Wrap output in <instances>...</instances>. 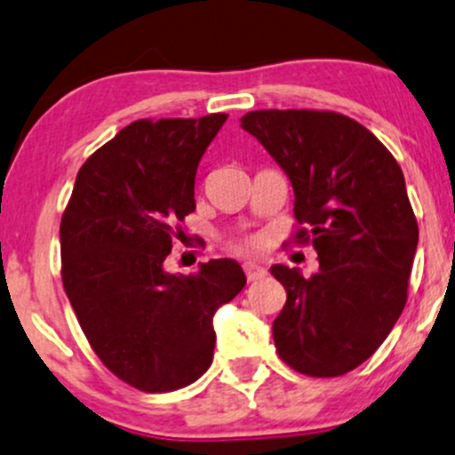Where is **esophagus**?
I'll return each instance as SVG.
<instances>
[{
    "label": "esophagus",
    "instance_id": "34e87169",
    "mask_svg": "<svg viewBox=\"0 0 455 455\" xmlns=\"http://www.w3.org/2000/svg\"><path fill=\"white\" fill-rule=\"evenodd\" d=\"M243 271H245V278H248L250 282L260 280V278H265V275H267V269H265L260 263H257V260H245Z\"/></svg>",
    "mask_w": 455,
    "mask_h": 455
}]
</instances>
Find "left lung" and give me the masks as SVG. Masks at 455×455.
I'll return each mask as SVG.
<instances>
[{
    "instance_id": "left-lung-1",
    "label": "left lung",
    "mask_w": 455,
    "mask_h": 455,
    "mask_svg": "<svg viewBox=\"0 0 455 455\" xmlns=\"http://www.w3.org/2000/svg\"><path fill=\"white\" fill-rule=\"evenodd\" d=\"M242 128L291 180L295 218L312 237L318 271L274 265L286 304L274 321L282 362L307 377L363 363L406 304L417 228L402 169L380 140L331 111H252Z\"/></svg>"
}]
</instances>
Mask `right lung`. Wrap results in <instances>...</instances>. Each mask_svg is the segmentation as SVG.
I'll return each instance as SVG.
<instances>
[{
  "label": "right lung",
  "mask_w": 455,
  "mask_h": 455,
  "mask_svg": "<svg viewBox=\"0 0 455 455\" xmlns=\"http://www.w3.org/2000/svg\"><path fill=\"white\" fill-rule=\"evenodd\" d=\"M227 117L132 122L81 166L61 216V280L78 325L115 377L149 394L203 377L213 315L245 286L233 259L164 271L177 224L196 210L198 162Z\"/></svg>",
  "instance_id": "add662e5"
}]
</instances>
